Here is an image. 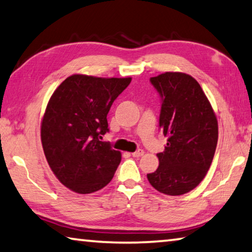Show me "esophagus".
I'll return each mask as SVG.
<instances>
[{"instance_id":"1","label":"esophagus","mask_w":252,"mask_h":252,"mask_svg":"<svg viewBox=\"0 0 252 252\" xmlns=\"http://www.w3.org/2000/svg\"><path fill=\"white\" fill-rule=\"evenodd\" d=\"M143 153H144V151L142 150V149H139V150H136L135 152L132 153V157H134V158H139V157L143 156Z\"/></svg>"}]
</instances>
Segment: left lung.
I'll return each mask as SVG.
<instances>
[{"label": "left lung", "instance_id": "1", "mask_svg": "<svg viewBox=\"0 0 252 252\" xmlns=\"http://www.w3.org/2000/svg\"><path fill=\"white\" fill-rule=\"evenodd\" d=\"M161 97L159 126L167 136L158 153L159 167L148 173L156 190L181 195L206 177L218 142V121L210 102L192 76L165 72L150 79Z\"/></svg>", "mask_w": 252, "mask_h": 252}]
</instances>
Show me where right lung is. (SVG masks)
<instances>
[{
  "mask_svg": "<svg viewBox=\"0 0 252 252\" xmlns=\"http://www.w3.org/2000/svg\"><path fill=\"white\" fill-rule=\"evenodd\" d=\"M131 80L74 74L51 96L41 125L42 146L55 177L74 192H95L112 180L121 153L101 139L109 132L111 105Z\"/></svg>",
  "mask_w": 252,
  "mask_h": 252,
  "instance_id": "1",
  "label": "right lung"
}]
</instances>
